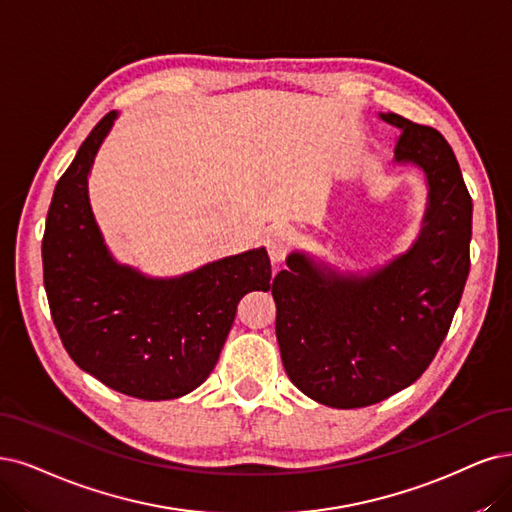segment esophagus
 <instances>
[{
  "instance_id": "obj_1",
  "label": "esophagus",
  "mask_w": 512,
  "mask_h": 512,
  "mask_svg": "<svg viewBox=\"0 0 512 512\" xmlns=\"http://www.w3.org/2000/svg\"><path fill=\"white\" fill-rule=\"evenodd\" d=\"M291 246H293V234H291V230H287L285 225L272 227V230L268 232V236H266V249H268L270 259L274 263L285 261V257L291 251Z\"/></svg>"
}]
</instances>
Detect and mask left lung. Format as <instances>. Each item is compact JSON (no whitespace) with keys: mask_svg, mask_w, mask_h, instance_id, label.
<instances>
[{"mask_svg":"<svg viewBox=\"0 0 512 512\" xmlns=\"http://www.w3.org/2000/svg\"><path fill=\"white\" fill-rule=\"evenodd\" d=\"M396 164L426 177L428 198L415 242L384 266L339 272L304 251L272 282L276 339L289 380L312 401L356 409L411 386L449 331L470 270L472 200L439 130L396 113Z\"/></svg>","mask_w":512,"mask_h":512,"instance_id":"left-lung-1","label":"left lung"}]
</instances>
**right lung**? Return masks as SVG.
<instances>
[{
  "label": "right lung",
  "mask_w": 512,
  "mask_h": 512,
  "mask_svg": "<svg viewBox=\"0 0 512 512\" xmlns=\"http://www.w3.org/2000/svg\"><path fill=\"white\" fill-rule=\"evenodd\" d=\"M118 118L92 128L54 187L42 242L54 327L73 363L143 401L196 390L217 365L238 301L268 291V251H244L173 278H154L113 257L88 198L90 168Z\"/></svg>",
  "instance_id": "1"
}]
</instances>
